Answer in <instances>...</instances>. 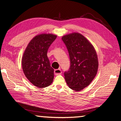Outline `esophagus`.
<instances>
[{"label": "esophagus", "mask_w": 121, "mask_h": 121, "mask_svg": "<svg viewBox=\"0 0 121 121\" xmlns=\"http://www.w3.org/2000/svg\"><path fill=\"white\" fill-rule=\"evenodd\" d=\"M61 73H62L61 70V69H55V70H54V73H55V75H56V76L61 75Z\"/></svg>", "instance_id": "esophagus-1"}]
</instances>
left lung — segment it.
Listing matches in <instances>:
<instances>
[{
	"label": "left lung",
	"instance_id": "1",
	"mask_svg": "<svg viewBox=\"0 0 121 121\" xmlns=\"http://www.w3.org/2000/svg\"><path fill=\"white\" fill-rule=\"evenodd\" d=\"M62 40L69 52L70 65L64 72L69 87L80 91L87 87L95 78L98 69L97 54L94 46L84 36L78 33L64 35Z\"/></svg>",
	"mask_w": 121,
	"mask_h": 121
}]
</instances>
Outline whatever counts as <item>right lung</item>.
<instances>
[{
	"instance_id": "1",
	"label": "right lung",
	"mask_w": 121,
	"mask_h": 121,
	"mask_svg": "<svg viewBox=\"0 0 121 121\" xmlns=\"http://www.w3.org/2000/svg\"><path fill=\"white\" fill-rule=\"evenodd\" d=\"M57 36L51 34L37 35L30 40L22 58V67L26 78L37 87L51 84L54 77L47 52Z\"/></svg>"
}]
</instances>
